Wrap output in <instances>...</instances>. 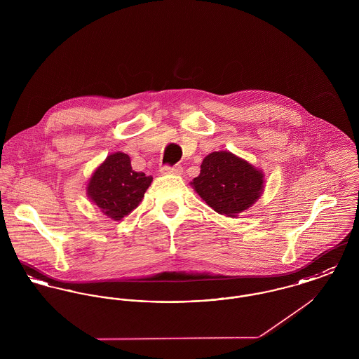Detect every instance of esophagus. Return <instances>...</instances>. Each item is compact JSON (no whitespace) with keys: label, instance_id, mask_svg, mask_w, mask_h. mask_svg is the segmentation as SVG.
I'll list each match as a JSON object with an SVG mask.
<instances>
[{"label":"esophagus","instance_id":"obj_1","mask_svg":"<svg viewBox=\"0 0 359 359\" xmlns=\"http://www.w3.org/2000/svg\"><path fill=\"white\" fill-rule=\"evenodd\" d=\"M160 172L163 173V175H182V172H183V168L180 167V165H175V167H163Z\"/></svg>","mask_w":359,"mask_h":359}]
</instances>
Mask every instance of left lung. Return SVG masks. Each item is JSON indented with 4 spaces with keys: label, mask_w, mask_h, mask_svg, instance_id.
<instances>
[{
    "label": "left lung",
    "mask_w": 359,
    "mask_h": 359,
    "mask_svg": "<svg viewBox=\"0 0 359 359\" xmlns=\"http://www.w3.org/2000/svg\"><path fill=\"white\" fill-rule=\"evenodd\" d=\"M262 170L229 151L211 152L191 182L195 192L214 211L230 218L249 210L264 192Z\"/></svg>",
    "instance_id": "left-lung-1"
}]
</instances>
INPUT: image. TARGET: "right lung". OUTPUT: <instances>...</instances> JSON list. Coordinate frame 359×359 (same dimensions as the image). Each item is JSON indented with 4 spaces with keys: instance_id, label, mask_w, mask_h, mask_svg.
<instances>
[{
    "instance_id": "1",
    "label": "right lung",
    "mask_w": 359,
    "mask_h": 359,
    "mask_svg": "<svg viewBox=\"0 0 359 359\" xmlns=\"http://www.w3.org/2000/svg\"><path fill=\"white\" fill-rule=\"evenodd\" d=\"M152 176L133 171L130 157L122 152L109 154L88 179L86 192L103 215L121 221L141 203Z\"/></svg>"
}]
</instances>
